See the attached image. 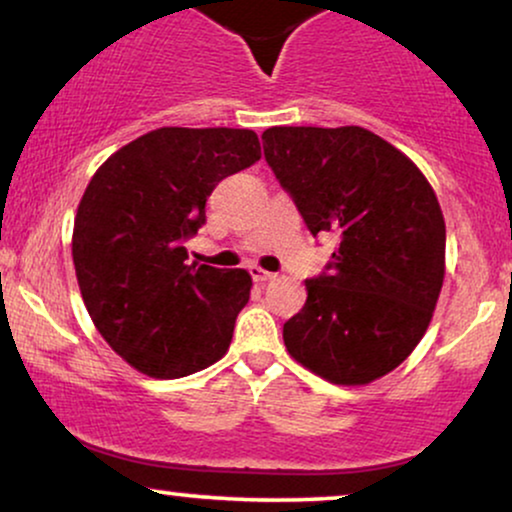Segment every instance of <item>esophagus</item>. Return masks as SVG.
Instances as JSON below:
<instances>
[{
    "label": "esophagus",
    "mask_w": 512,
    "mask_h": 512,
    "mask_svg": "<svg viewBox=\"0 0 512 512\" xmlns=\"http://www.w3.org/2000/svg\"><path fill=\"white\" fill-rule=\"evenodd\" d=\"M249 273H251V277H254V282H258V285H266V282L275 280V273H268V270H263L258 266H249Z\"/></svg>",
    "instance_id": "esophagus-1"
}]
</instances>
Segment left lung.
<instances>
[{
	"instance_id": "8db88e82",
	"label": "left lung",
	"mask_w": 512,
	"mask_h": 512,
	"mask_svg": "<svg viewBox=\"0 0 512 512\" xmlns=\"http://www.w3.org/2000/svg\"><path fill=\"white\" fill-rule=\"evenodd\" d=\"M263 151L311 230L332 232L330 273L282 327L289 356L332 384L358 387L406 361L430 327L446 270L437 194L375 132L268 128Z\"/></svg>"
}]
</instances>
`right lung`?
<instances>
[{"label": "right lung", "instance_id": "1", "mask_svg": "<svg viewBox=\"0 0 512 512\" xmlns=\"http://www.w3.org/2000/svg\"><path fill=\"white\" fill-rule=\"evenodd\" d=\"M261 159L254 130L159 128L111 154L82 194L73 266L94 327L125 363L178 380L230 349L251 294L242 268L187 263L206 199Z\"/></svg>", "mask_w": 512, "mask_h": 512}]
</instances>
